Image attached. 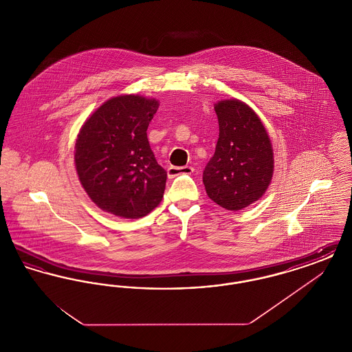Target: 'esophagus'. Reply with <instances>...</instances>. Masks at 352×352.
<instances>
[{
  "label": "esophagus",
  "instance_id": "esophagus-1",
  "mask_svg": "<svg viewBox=\"0 0 352 352\" xmlns=\"http://www.w3.org/2000/svg\"><path fill=\"white\" fill-rule=\"evenodd\" d=\"M192 173H194V168L192 166H181V168L170 166L168 168V178H174V177L181 175V174H192Z\"/></svg>",
  "mask_w": 352,
  "mask_h": 352
}]
</instances>
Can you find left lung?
<instances>
[{
	"label": "left lung",
	"mask_w": 352,
	"mask_h": 352,
	"mask_svg": "<svg viewBox=\"0 0 352 352\" xmlns=\"http://www.w3.org/2000/svg\"><path fill=\"white\" fill-rule=\"evenodd\" d=\"M219 138L215 153L203 171L210 199L239 211L258 201L273 175V151L258 116L243 101L215 104Z\"/></svg>",
	"instance_id": "left-lung-1"
}]
</instances>
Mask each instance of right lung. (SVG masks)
Returning a JSON list of instances; mask_svg holds the SVG:
<instances>
[{"label": "right lung", "instance_id": "right-lung-1", "mask_svg": "<svg viewBox=\"0 0 352 352\" xmlns=\"http://www.w3.org/2000/svg\"><path fill=\"white\" fill-rule=\"evenodd\" d=\"M158 101L124 95L105 101L84 122L75 165L88 197L101 210L125 219L148 215L164 198L168 179L148 141Z\"/></svg>", "mask_w": 352, "mask_h": 352}]
</instances>
